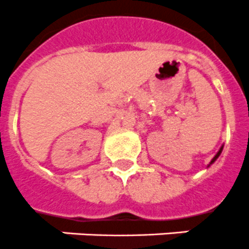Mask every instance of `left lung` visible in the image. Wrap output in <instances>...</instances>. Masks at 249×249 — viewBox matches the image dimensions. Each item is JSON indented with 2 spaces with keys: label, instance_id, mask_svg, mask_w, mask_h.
<instances>
[{
  "label": "left lung",
  "instance_id": "obj_1",
  "mask_svg": "<svg viewBox=\"0 0 249 249\" xmlns=\"http://www.w3.org/2000/svg\"><path fill=\"white\" fill-rule=\"evenodd\" d=\"M222 150H223V145L220 146V149H219V150H218V153H217V154H215V157L213 158V159H212V160H211V163H209V165H211V164H213V163H214L215 160H217V159H218V157H219V155H220V153H222Z\"/></svg>",
  "mask_w": 249,
  "mask_h": 249
}]
</instances>
